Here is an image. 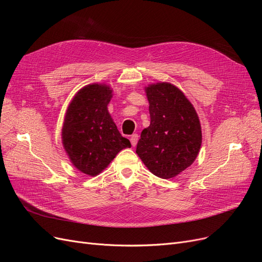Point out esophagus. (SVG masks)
Returning a JSON list of instances; mask_svg holds the SVG:
<instances>
[{
	"label": "esophagus",
	"mask_w": 262,
	"mask_h": 262,
	"mask_svg": "<svg viewBox=\"0 0 262 262\" xmlns=\"http://www.w3.org/2000/svg\"><path fill=\"white\" fill-rule=\"evenodd\" d=\"M138 141H139V136H138V134H132L131 138H130V142H131L132 146H136L137 143H138Z\"/></svg>",
	"instance_id": "34e87169"
}]
</instances>
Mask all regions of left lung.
<instances>
[{
  "label": "left lung",
  "mask_w": 262,
  "mask_h": 262,
  "mask_svg": "<svg viewBox=\"0 0 262 262\" xmlns=\"http://www.w3.org/2000/svg\"><path fill=\"white\" fill-rule=\"evenodd\" d=\"M150 123L141 133L137 154L153 175L176 177L195 161L202 143L199 117L178 87L167 82L145 87Z\"/></svg>",
  "instance_id": "left-lung-1"
}]
</instances>
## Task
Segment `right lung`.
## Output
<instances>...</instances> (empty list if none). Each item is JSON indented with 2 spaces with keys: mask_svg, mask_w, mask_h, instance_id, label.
<instances>
[{
  "mask_svg": "<svg viewBox=\"0 0 262 262\" xmlns=\"http://www.w3.org/2000/svg\"><path fill=\"white\" fill-rule=\"evenodd\" d=\"M113 90L107 84H89L78 91L67 109L62 144L76 169L97 176L116 155L130 147L108 112Z\"/></svg>",
  "mask_w": 262,
  "mask_h": 262,
  "instance_id": "right-lung-1",
  "label": "right lung"
}]
</instances>
